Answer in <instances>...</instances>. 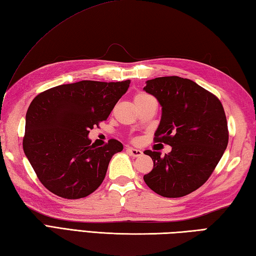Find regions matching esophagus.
Instances as JSON below:
<instances>
[{
  "instance_id": "1",
  "label": "esophagus",
  "mask_w": 256,
  "mask_h": 256,
  "mask_svg": "<svg viewBox=\"0 0 256 256\" xmlns=\"http://www.w3.org/2000/svg\"><path fill=\"white\" fill-rule=\"evenodd\" d=\"M126 150L133 157H140L143 155V152L140 150H136V148H128Z\"/></svg>"
}]
</instances>
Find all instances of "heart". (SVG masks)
<instances>
[{"instance_id":"obj_1","label":"heart","mask_w":256,"mask_h":256,"mask_svg":"<svg viewBox=\"0 0 256 256\" xmlns=\"http://www.w3.org/2000/svg\"><path fill=\"white\" fill-rule=\"evenodd\" d=\"M150 98H152L150 96L144 94V92H138V94L134 96V102H135V104H136V103L144 102V101H146V100L150 99Z\"/></svg>"}]
</instances>
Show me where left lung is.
Segmentation results:
<instances>
[{"label": "left lung", "instance_id": "obj_1", "mask_svg": "<svg viewBox=\"0 0 256 256\" xmlns=\"http://www.w3.org/2000/svg\"><path fill=\"white\" fill-rule=\"evenodd\" d=\"M144 90L162 106L154 142L172 152L145 150L154 167L146 184L162 197H184L208 180L228 146L229 131L221 101L194 81L177 76L146 81Z\"/></svg>", "mask_w": 256, "mask_h": 256}]
</instances>
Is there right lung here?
<instances>
[{"label":"right lung","instance_id":"1","mask_svg":"<svg viewBox=\"0 0 256 256\" xmlns=\"http://www.w3.org/2000/svg\"><path fill=\"white\" fill-rule=\"evenodd\" d=\"M130 82L82 80L54 86L34 98L26 113L23 150L50 192L80 199L99 188L112 156L123 145L111 138L96 148L88 134L106 121Z\"/></svg>","mask_w":256,"mask_h":256}]
</instances>
